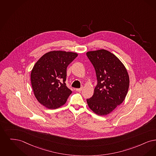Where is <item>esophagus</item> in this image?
<instances>
[{
  "instance_id": "1",
  "label": "esophagus",
  "mask_w": 156,
  "mask_h": 156,
  "mask_svg": "<svg viewBox=\"0 0 156 156\" xmlns=\"http://www.w3.org/2000/svg\"><path fill=\"white\" fill-rule=\"evenodd\" d=\"M82 89H83V87H81V88H76V91L79 92V91H81V90H82Z\"/></svg>"
}]
</instances>
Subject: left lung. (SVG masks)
<instances>
[{"label":"left lung","mask_w":156,"mask_h":156,"mask_svg":"<svg viewBox=\"0 0 156 156\" xmlns=\"http://www.w3.org/2000/svg\"><path fill=\"white\" fill-rule=\"evenodd\" d=\"M98 83L94 94L87 99L89 108L100 116L109 114L124 101L129 86L128 71L115 55L105 49L88 51Z\"/></svg>","instance_id":"left-lung-1"}]
</instances>
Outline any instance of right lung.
<instances>
[{
    "label": "right lung",
    "mask_w": 156,
    "mask_h": 156,
    "mask_svg": "<svg viewBox=\"0 0 156 156\" xmlns=\"http://www.w3.org/2000/svg\"><path fill=\"white\" fill-rule=\"evenodd\" d=\"M78 54L52 51L45 54L34 65L31 82L38 101L49 109L63 105L72 91L67 87L66 69Z\"/></svg>",
    "instance_id": "right-lung-1"
}]
</instances>
